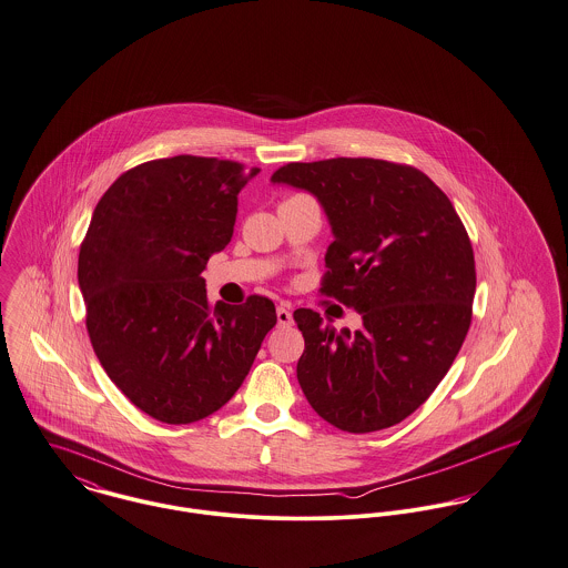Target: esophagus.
Wrapping results in <instances>:
<instances>
[{
	"mask_svg": "<svg viewBox=\"0 0 568 568\" xmlns=\"http://www.w3.org/2000/svg\"><path fill=\"white\" fill-rule=\"evenodd\" d=\"M276 320H278V324L281 326H287V324H292V310H290V305H278L276 307Z\"/></svg>",
	"mask_w": 568,
	"mask_h": 568,
	"instance_id": "34e87169",
	"label": "esophagus"
}]
</instances>
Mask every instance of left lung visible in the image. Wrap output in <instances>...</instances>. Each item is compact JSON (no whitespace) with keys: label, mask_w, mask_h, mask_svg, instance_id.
I'll return each instance as SVG.
<instances>
[{"label":"left lung","mask_w":568,"mask_h":568,"mask_svg":"<svg viewBox=\"0 0 568 568\" xmlns=\"http://www.w3.org/2000/svg\"><path fill=\"white\" fill-rule=\"evenodd\" d=\"M272 183L322 204L333 233L322 294L364 322L351 333L294 312L310 405L348 434L398 425L438 387L470 326L477 278L459 215L427 174L381 159L287 163Z\"/></svg>","instance_id":"left-lung-1"}]
</instances>
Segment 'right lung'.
Here are the masks:
<instances>
[{"label":"right lung","instance_id":"1","mask_svg":"<svg viewBox=\"0 0 568 568\" xmlns=\"http://www.w3.org/2000/svg\"><path fill=\"white\" fill-rule=\"evenodd\" d=\"M256 174L235 161L156 159L124 172L93 211L78 256L87 331L111 381L161 423L226 405L276 324L265 296L213 307L202 278Z\"/></svg>","mask_w":568,"mask_h":568}]
</instances>
